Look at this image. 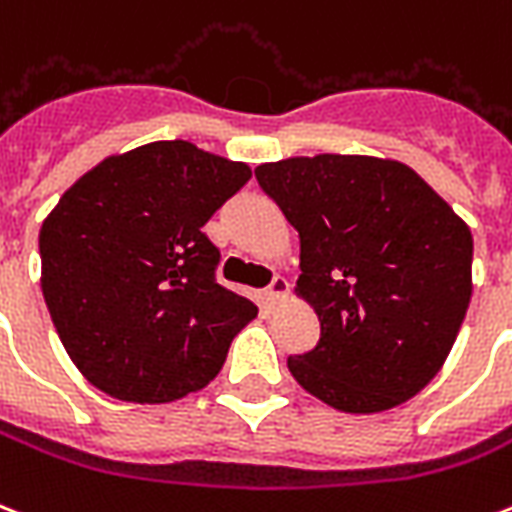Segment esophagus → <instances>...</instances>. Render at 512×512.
<instances>
[{
    "mask_svg": "<svg viewBox=\"0 0 512 512\" xmlns=\"http://www.w3.org/2000/svg\"><path fill=\"white\" fill-rule=\"evenodd\" d=\"M287 292H290V284L284 276H273V282L268 284V290H265V298L271 300V303H279V300L287 298Z\"/></svg>",
    "mask_w": 512,
    "mask_h": 512,
    "instance_id": "obj_1",
    "label": "esophagus"
}]
</instances>
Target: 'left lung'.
<instances>
[{
	"label": "left lung",
	"mask_w": 512,
	"mask_h": 512,
	"mask_svg": "<svg viewBox=\"0 0 512 512\" xmlns=\"http://www.w3.org/2000/svg\"><path fill=\"white\" fill-rule=\"evenodd\" d=\"M255 177L298 230L295 295L319 343L287 368L343 413H381L438 376L473 295V233L424 179L373 155H298Z\"/></svg>",
	"instance_id": "8db88e82"
}]
</instances>
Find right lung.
Wrapping results in <instances>:
<instances>
[{"mask_svg": "<svg viewBox=\"0 0 512 512\" xmlns=\"http://www.w3.org/2000/svg\"><path fill=\"white\" fill-rule=\"evenodd\" d=\"M252 169L150 142L77 179L39 228L42 295L69 360L104 395L158 405L204 389L257 317L214 279L209 222Z\"/></svg>", "mask_w": 512, "mask_h": 512, "instance_id": "1", "label": "right lung"}]
</instances>
